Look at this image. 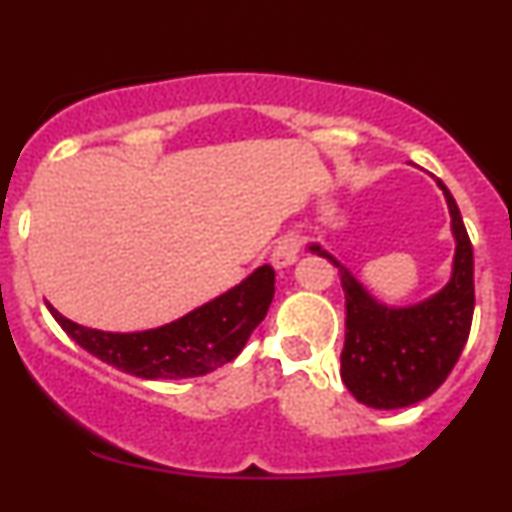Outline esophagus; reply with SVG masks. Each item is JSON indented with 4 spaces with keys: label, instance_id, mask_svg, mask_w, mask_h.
<instances>
[{
    "label": "esophagus",
    "instance_id": "1",
    "mask_svg": "<svg viewBox=\"0 0 512 512\" xmlns=\"http://www.w3.org/2000/svg\"><path fill=\"white\" fill-rule=\"evenodd\" d=\"M299 260V245L294 238H282L274 245V252H272V262L277 267H292L297 265Z\"/></svg>",
    "mask_w": 512,
    "mask_h": 512
}]
</instances>
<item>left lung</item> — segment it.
I'll use <instances>...</instances> for the list:
<instances>
[{
  "mask_svg": "<svg viewBox=\"0 0 512 512\" xmlns=\"http://www.w3.org/2000/svg\"><path fill=\"white\" fill-rule=\"evenodd\" d=\"M449 206L454 260L449 282L427 299L392 306L375 299L346 265L319 242L311 255L326 257L341 272L346 292V343L341 378L348 392L373 410H400L427 400L459 360L473 319V247L454 196L437 179Z\"/></svg>",
  "mask_w": 512,
  "mask_h": 512,
  "instance_id": "left-lung-1",
  "label": "left lung"
}]
</instances>
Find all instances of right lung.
I'll return each instance as SVG.
<instances>
[{"instance_id":"1","label":"right lung","mask_w":512,"mask_h":512,"mask_svg":"<svg viewBox=\"0 0 512 512\" xmlns=\"http://www.w3.org/2000/svg\"><path fill=\"white\" fill-rule=\"evenodd\" d=\"M272 299L274 270L262 265L220 297L147 331H100L75 324L51 304L48 311L80 348L102 363L134 378L184 380L213 373L238 358L250 333L267 316Z\"/></svg>"}]
</instances>
